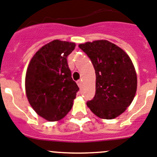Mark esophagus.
Returning a JSON list of instances; mask_svg holds the SVG:
<instances>
[{
	"instance_id": "1",
	"label": "esophagus",
	"mask_w": 157,
	"mask_h": 157,
	"mask_svg": "<svg viewBox=\"0 0 157 157\" xmlns=\"http://www.w3.org/2000/svg\"><path fill=\"white\" fill-rule=\"evenodd\" d=\"M77 85H78L79 87H81V85H82V80H77Z\"/></svg>"
}]
</instances>
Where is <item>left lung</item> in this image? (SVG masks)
Segmentation results:
<instances>
[{
  "label": "left lung",
  "mask_w": 157,
  "mask_h": 157,
  "mask_svg": "<svg viewBox=\"0 0 157 157\" xmlns=\"http://www.w3.org/2000/svg\"><path fill=\"white\" fill-rule=\"evenodd\" d=\"M90 59L96 74L95 95L87 105L104 119H112L125 112L134 99L137 77L131 59L112 42L97 40L80 44Z\"/></svg>",
  "instance_id": "left-lung-1"
}]
</instances>
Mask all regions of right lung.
I'll use <instances>...</instances> for the list:
<instances>
[{"label":"right lung","instance_id":"obj_1","mask_svg":"<svg viewBox=\"0 0 157 157\" xmlns=\"http://www.w3.org/2000/svg\"><path fill=\"white\" fill-rule=\"evenodd\" d=\"M75 43L53 40L31 59L25 76L28 100L35 112L49 121H59L73 106L79 87L71 77L67 57Z\"/></svg>","mask_w":157,"mask_h":157}]
</instances>
